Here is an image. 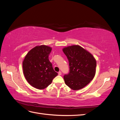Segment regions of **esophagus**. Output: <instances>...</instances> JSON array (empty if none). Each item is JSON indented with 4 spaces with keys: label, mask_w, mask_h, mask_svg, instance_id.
Masks as SVG:
<instances>
[{
    "label": "esophagus",
    "mask_w": 120,
    "mask_h": 120,
    "mask_svg": "<svg viewBox=\"0 0 120 120\" xmlns=\"http://www.w3.org/2000/svg\"><path fill=\"white\" fill-rule=\"evenodd\" d=\"M58 75H61V71H59V72H58Z\"/></svg>",
    "instance_id": "obj_1"
}]
</instances>
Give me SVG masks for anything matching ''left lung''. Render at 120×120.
<instances>
[{
    "label": "left lung",
    "mask_w": 120,
    "mask_h": 120,
    "mask_svg": "<svg viewBox=\"0 0 120 120\" xmlns=\"http://www.w3.org/2000/svg\"><path fill=\"white\" fill-rule=\"evenodd\" d=\"M63 51L69 61L70 73L64 75L65 83L73 90L84 88L95 77L97 62L88 50L79 45L64 47Z\"/></svg>",
    "instance_id": "1"
}]
</instances>
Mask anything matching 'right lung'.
I'll use <instances>...</instances> for the list:
<instances>
[{
  "mask_svg": "<svg viewBox=\"0 0 120 120\" xmlns=\"http://www.w3.org/2000/svg\"><path fill=\"white\" fill-rule=\"evenodd\" d=\"M52 49V48L48 45H37L28 52L23 60L24 77L35 88L45 89L57 75L49 60Z\"/></svg>",
  "mask_w": 120,
  "mask_h": 120,
  "instance_id": "right-lung-1",
  "label": "right lung"
}]
</instances>
